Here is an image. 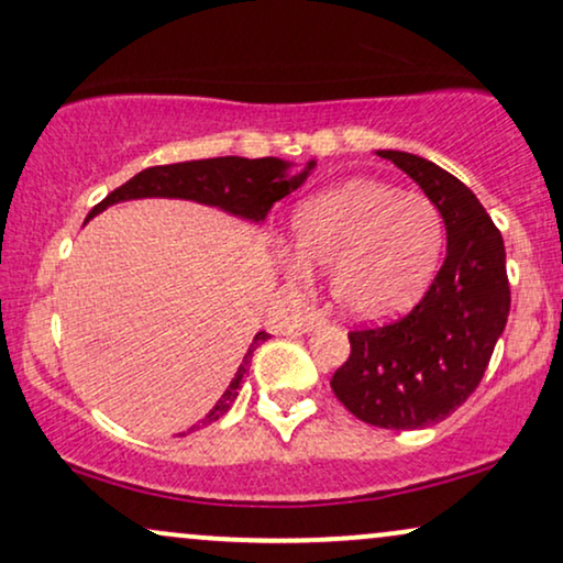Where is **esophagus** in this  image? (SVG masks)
Wrapping results in <instances>:
<instances>
[{
    "label": "esophagus",
    "mask_w": 563,
    "mask_h": 563,
    "mask_svg": "<svg viewBox=\"0 0 563 563\" xmlns=\"http://www.w3.org/2000/svg\"><path fill=\"white\" fill-rule=\"evenodd\" d=\"M327 322H330V319H327L324 311H309L301 327H303V332H311V330H317V327H322Z\"/></svg>",
    "instance_id": "obj_1"
}]
</instances>
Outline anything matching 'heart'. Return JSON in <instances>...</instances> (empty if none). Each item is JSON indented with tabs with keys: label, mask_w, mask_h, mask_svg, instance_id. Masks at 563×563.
I'll return each mask as SVG.
<instances>
[{
	"label": "heart",
	"mask_w": 563,
	"mask_h": 563,
	"mask_svg": "<svg viewBox=\"0 0 563 563\" xmlns=\"http://www.w3.org/2000/svg\"><path fill=\"white\" fill-rule=\"evenodd\" d=\"M296 257L330 269L340 311L384 322L412 309L444 249V216L418 191L379 179H351L306 199L290 223Z\"/></svg>",
	"instance_id": "1"
}]
</instances>
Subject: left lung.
Instances as JSON below:
<instances>
[{"label":"left lung","mask_w":563,"mask_h":563,"mask_svg":"<svg viewBox=\"0 0 563 563\" xmlns=\"http://www.w3.org/2000/svg\"><path fill=\"white\" fill-rule=\"evenodd\" d=\"M437 202L446 257L410 314L347 332L351 355L332 376L334 397L379 429H426L478 387L509 317L507 252L478 197L421 155L376 151Z\"/></svg>","instance_id":"1"}]
</instances>
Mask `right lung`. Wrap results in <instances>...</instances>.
Wrapping results in <instances>:
<instances>
[{
  "mask_svg": "<svg viewBox=\"0 0 563 563\" xmlns=\"http://www.w3.org/2000/svg\"><path fill=\"white\" fill-rule=\"evenodd\" d=\"M290 163L280 158H239V155H225V158H208V161H187V163H170V166H153L140 170L137 176H132L130 181L122 184L119 189H113L109 197L101 199L96 208L90 210V216L109 208V205L124 202V199H142V197H179V199H195V202L212 205L231 216L254 220L267 218V212L277 199H283L290 191L301 187L309 176V170L314 168V161L306 163L301 174L288 176ZM269 338L267 332L254 334L252 345L244 355V364L239 366L236 376H233L229 389L223 397L216 402L208 416L202 418L197 426H191L189 431L199 429V426H208L218 421L220 416H225L233 400L239 397V387L246 376V366L252 361L254 347L265 343ZM187 431V433H189ZM184 437V433H179Z\"/></svg>",
  "mask_w": 563,
  "mask_h": 563,
  "instance_id": "add662e5",
  "label": "right lung"
}]
</instances>
